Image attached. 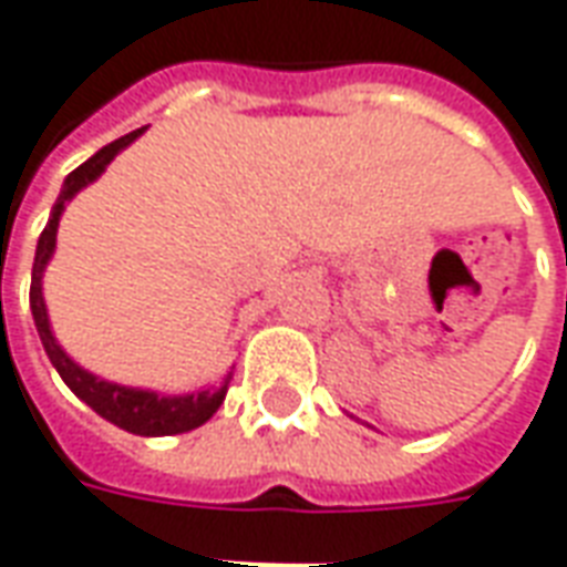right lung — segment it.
Segmentation results:
<instances>
[{
    "label": "right lung",
    "mask_w": 567,
    "mask_h": 567,
    "mask_svg": "<svg viewBox=\"0 0 567 567\" xmlns=\"http://www.w3.org/2000/svg\"><path fill=\"white\" fill-rule=\"evenodd\" d=\"M146 134V127H136L131 134L118 136L115 143L103 146L100 152H94L84 164H79L66 179H63V188H60L58 200L51 207V216H48V226L39 238V247H35V262H33V284H30V311H33L35 329H39V339H42V348H45L51 367L58 369L60 379L66 381L70 388L82 403H87L100 419L112 421L115 427H122L127 433H136V436H174V433L195 431L200 424H207L213 419V412L223 405L228 391V381H231V372H228L223 384L216 388H204V391L195 393H158V391H143V388H127V384H118V381H106L87 372L84 367H79L63 348L60 341L54 339V329H51V320H48L45 296H42V277H45V268L54 256V247H58V226L60 216L82 188H87L94 179H100V174L112 164V158L124 152V148L134 143L136 136Z\"/></svg>",
    "instance_id": "right-lung-1"
}]
</instances>
